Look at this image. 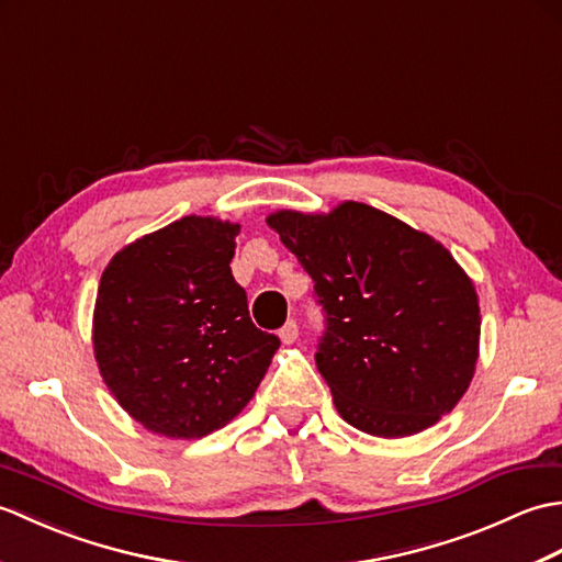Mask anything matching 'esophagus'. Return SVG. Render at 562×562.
<instances>
[{"instance_id": "obj_1", "label": "esophagus", "mask_w": 562, "mask_h": 562, "mask_svg": "<svg viewBox=\"0 0 562 562\" xmlns=\"http://www.w3.org/2000/svg\"><path fill=\"white\" fill-rule=\"evenodd\" d=\"M296 338H300V326H296V321H288V324L280 328V340L284 345H292Z\"/></svg>"}]
</instances>
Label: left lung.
<instances>
[{
    "mask_svg": "<svg viewBox=\"0 0 562 562\" xmlns=\"http://www.w3.org/2000/svg\"><path fill=\"white\" fill-rule=\"evenodd\" d=\"M266 222L314 280L326 312L316 367L342 420L396 439L451 413L479 362L481 306L449 250L352 200Z\"/></svg>",
    "mask_w": 562,
    "mask_h": 562,
    "instance_id": "1",
    "label": "left lung"
}]
</instances>
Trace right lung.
<instances>
[{"instance_id":"obj_1","label":"right lung","mask_w":562,"mask_h":562,"mask_svg":"<svg viewBox=\"0 0 562 562\" xmlns=\"http://www.w3.org/2000/svg\"><path fill=\"white\" fill-rule=\"evenodd\" d=\"M241 224L190 214L117 250L93 306V355L130 417L200 439L246 408L280 338L248 316L229 262Z\"/></svg>"}]
</instances>
